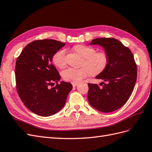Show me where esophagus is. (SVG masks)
<instances>
[{
    "instance_id": "esophagus-1",
    "label": "esophagus",
    "mask_w": 152,
    "mask_h": 152,
    "mask_svg": "<svg viewBox=\"0 0 152 152\" xmlns=\"http://www.w3.org/2000/svg\"><path fill=\"white\" fill-rule=\"evenodd\" d=\"M72 84L73 87H75V86H77L78 83H76V82H72Z\"/></svg>"
}]
</instances>
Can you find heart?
Masks as SVG:
<instances>
[{
    "label": "heart",
    "mask_w": 152,
    "mask_h": 152,
    "mask_svg": "<svg viewBox=\"0 0 152 152\" xmlns=\"http://www.w3.org/2000/svg\"><path fill=\"white\" fill-rule=\"evenodd\" d=\"M73 50L84 58L80 68H68L62 73L64 80L71 82H78L88 76L90 73L97 75L103 72L108 63V54L104 50L96 52V49L84 44L77 45ZM54 63L58 67L64 68L66 66V50H59L53 58Z\"/></svg>",
    "instance_id": "1"
}]
</instances>
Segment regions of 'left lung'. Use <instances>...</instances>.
Returning a JSON list of instances; mask_svg holds the SVG:
<instances>
[{
    "instance_id": "1",
    "label": "left lung",
    "mask_w": 152,
    "mask_h": 152,
    "mask_svg": "<svg viewBox=\"0 0 152 152\" xmlns=\"http://www.w3.org/2000/svg\"><path fill=\"white\" fill-rule=\"evenodd\" d=\"M99 45L108 54V65L96 77L104 82L88 84L90 104L102 112L121 108L132 93L137 79V65L131 50L114 38H98L91 45Z\"/></svg>"
}]
</instances>
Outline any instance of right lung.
<instances>
[{
  "label": "right lung",
  "mask_w": 152,
  "mask_h": 152,
  "mask_svg": "<svg viewBox=\"0 0 152 152\" xmlns=\"http://www.w3.org/2000/svg\"><path fill=\"white\" fill-rule=\"evenodd\" d=\"M64 45L53 39L37 40L26 45L16 59L18 94L25 107L38 115L48 117L59 112L72 89L69 82L58 83L61 77L51 62Z\"/></svg>",
  "instance_id": "obj_1"
}]
</instances>
